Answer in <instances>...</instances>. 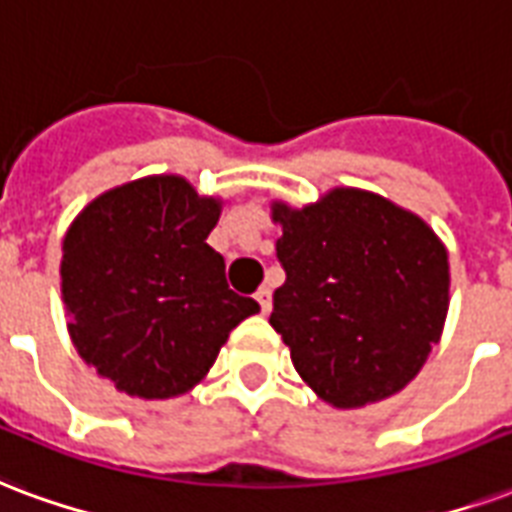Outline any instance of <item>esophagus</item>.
Instances as JSON below:
<instances>
[{"mask_svg":"<svg viewBox=\"0 0 512 512\" xmlns=\"http://www.w3.org/2000/svg\"><path fill=\"white\" fill-rule=\"evenodd\" d=\"M255 298H257V304H260V309H263V312H271V287H268V285L260 287V290L255 293Z\"/></svg>","mask_w":512,"mask_h":512,"instance_id":"1","label":"esophagus"}]
</instances>
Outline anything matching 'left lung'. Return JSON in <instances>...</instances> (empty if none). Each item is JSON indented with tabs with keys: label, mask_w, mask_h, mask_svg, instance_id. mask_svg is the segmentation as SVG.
I'll return each instance as SVG.
<instances>
[{
	"label": "left lung",
	"mask_w": 512,
	"mask_h": 512,
	"mask_svg": "<svg viewBox=\"0 0 512 512\" xmlns=\"http://www.w3.org/2000/svg\"><path fill=\"white\" fill-rule=\"evenodd\" d=\"M282 225L271 325L295 372L339 410L399 393L439 342L450 301L448 249L418 214L336 187L304 208L276 200Z\"/></svg>",
	"instance_id": "left-lung-1"
}]
</instances>
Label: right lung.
<instances>
[{
  "instance_id": "right-lung-1",
  "label": "right lung",
  "mask_w": 512,
  "mask_h": 512,
  "mask_svg": "<svg viewBox=\"0 0 512 512\" xmlns=\"http://www.w3.org/2000/svg\"><path fill=\"white\" fill-rule=\"evenodd\" d=\"M222 200L181 176H146L94 198L62 244V298L83 361L138 399L195 388L230 331L260 312L233 293L206 244Z\"/></svg>"
}]
</instances>
